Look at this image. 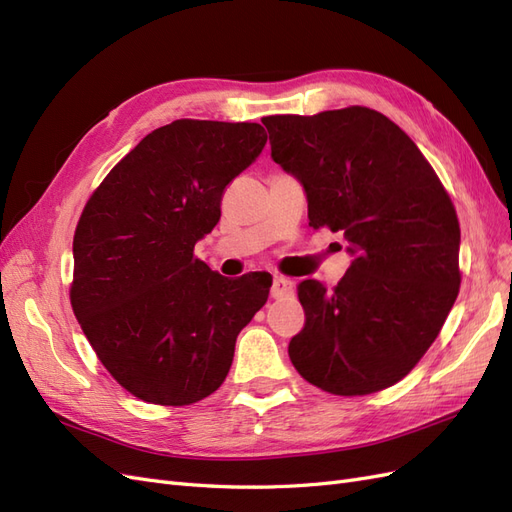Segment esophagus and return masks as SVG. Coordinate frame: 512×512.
Returning a JSON list of instances; mask_svg holds the SVG:
<instances>
[{"instance_id": "1", "label": "esophagus", "mask_w": 512, "mask_h": 512, "mask_svg": "<svg viewBox=\"0 0 512 512\" xmlns=\"http://www.w3.org/2000/svg\"><path fill=\"white\" fill-rule=\"evenodd\" d=\"M292 290H294V284L288 280V277H282V275L273 277V286H271V297L273 299L288 297V294H292Z\"/></svg>"}]
</instances>
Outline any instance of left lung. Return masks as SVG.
<instances>
[{
    "label": "left lung",
    "instance_id": "8db88e82",
    "mask_svg": "<svg viewBox=\"0 0 512 512\" xmlns=\"http://www.w3.org/2000/svg\"><path fill=\"white\" fill-rule=\"evenodd\" d=\"M271 158L307 196L309 226L344 232L352 265L333 290L297 286L305 327L288 354L333 395L393 386L438 337L459 292V222L412 138L365 106L273 115Z\"/></svg>",
    "mask_w": 512,
    "mask_h": 512
}]
</instances>
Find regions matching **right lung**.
<instances>
[{
	"mask_svg": "<svg viewBox=\"0 0 512 512\" xmlns=\"http://www.w3.org/2000/svg\"><path fill=\"white\" fill-rule=\"evenodd\" d=\"M258 123L177 119L147 134L89 203L74 232V316L123 389L190 406L220 389L241 329L271 275L228 280L194 258L220 222L226 185L254 164Z\"/></svg>",
	"mask_w": 512,
	"mask_h": 512,
	"instance_id": "obj_1",
	"label": "right lung"
}]
</instances>
